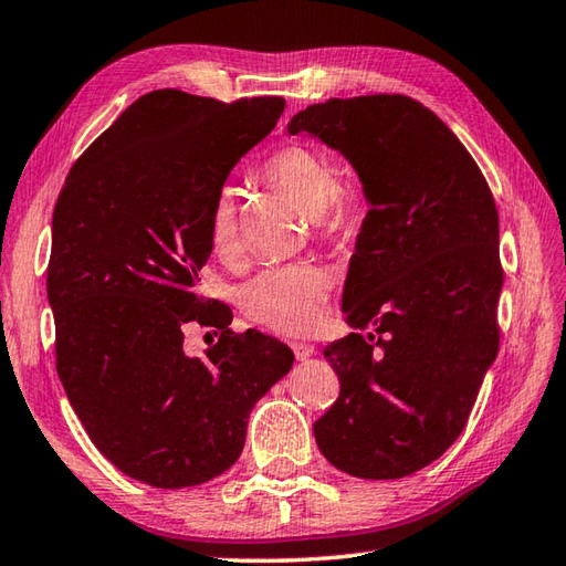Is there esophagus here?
Wrapping results in <instances>:
<instances>
[{"mask_svg": "<svg viewBox=\"0 0 566 566\" xmlns=\"http://www.w3.org/2000/svg\"><path fill=\"white\" fill-rule=\"evenodd\" d=\"M291 349H293V354H295V359H300V361H303V359H310V356L315 354V347H313V344H305V342H293V344H291Z\"/></svg>", "mask_w": 566, "mask_h": 566, "instance_id": "1", "label": "esophagus"}]
</instances>
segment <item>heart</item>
I'll return each instance as SVG.
<instances>
[{
    "label": "heart",
    "mask_w": 566,
    "mask_h": 566,
    "mask_svg": "<svg viewBox=\"0 0 566 566\" xmlns=\"http://www.w3.org/2000/svg\"><path fill=\"white\" fill-rule=\"evenodd\" d=\"M261 178L283 190L313 219L317 234H349L359 222V195L334 178L329 160L300 144H285L263 160ZM207 239L214 256L232 261L239 251L237 202L232 190L217 192L207 217ZM332 293L329 271L315 263H285L253 275L241 285L239 303L244 313L287 337L315 332L327 317Z\"/></svg>",
    "instance_id": "obj_1"
}]
</instances>
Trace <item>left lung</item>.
I'll list each match as a JSON object with an SVG mask.
<instances>
[{
    "instance_id": "8db88e82",
    "label": "left lung",
    "mask_w": 566,
    "mask_h": 566,
    "mask_svg": "<svg viewBox=\"0 0 566 566\" xmlns=\"http://www.w3.org/2000/svg\"><path fill=\"white\" fill-rule=\"evenodd\" d=\"M287 132L349 158L371 205L342 295L354 332L325 347L339 398L315 422L317 447L352 476H410L464 430L499 354L491 188L452 129L408 95L334 97L297 112Z\"/></svg>"
}]
</instances>
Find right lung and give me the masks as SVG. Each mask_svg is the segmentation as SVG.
Masks as SVG:
<instances>
[{
    "label": "right lung",
    "instance_id": "add662e5",
    "mask_svg": "<svg viewBox=\"0 0 566 566\" xmlns=\"http://www.w3.org/2000/svg\"><path fill=\"white\" fill-rule=\"evenodd\" d=\"M283 107L154 90L85 148L57 195V376L92 444L148 486H198L232 467L251 408L293 366L283 342L237 334L224 303L195 293L217 192ZM190 324L216 327L205 357L181 349Z\"/></svg>",
    "mask_w": 566,
    "mask_h": 566
}]
</instances>
